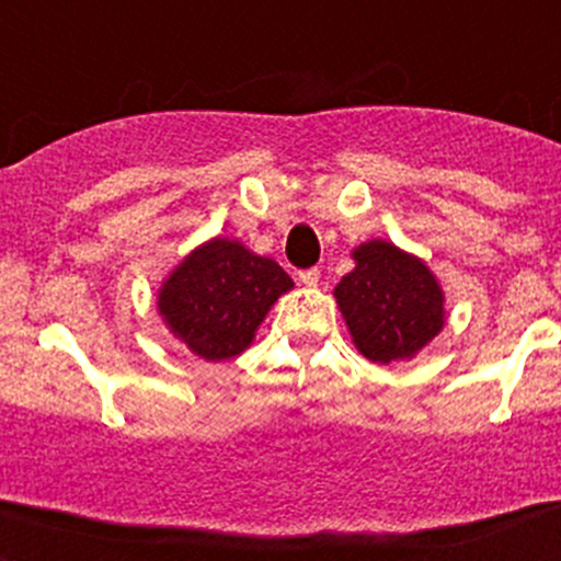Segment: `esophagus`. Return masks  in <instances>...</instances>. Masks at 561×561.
I'll return each mask as SVG.
<instances>
[{"instance_id":"1","label":"esophagus","mask_w":561,"mask_h":561,"mask_svg":"<svg viewBox=\"0 0 561 561\" xmlns=\"http://www.w3.org/2000/svg\"><path fill=\"white\" fill-rule=\"evenodd\" d=\"M319 278H321V273L316 267L302 270V273H299V280H302L305 286H316V283H319Z\"/></svg>"}]
</instances>
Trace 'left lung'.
Returning <instances> with one entry per match:
<instances>
[{"mask_svg":"<svg viewBox=\"0 0 561 561\" xmlns=\"http://www.w3.org/2000/svg\"><path fill=\"white\" fill-rule=\"evenodd\" d=\"M356 267L334 286L348 332L369 362L413 359L446 323V297L432 270L394 242L354 248Z\"/></svg>","mask_w":561,"mask_h":561,"instance_id":"obj_1","label":"left lung"}]
</instances>
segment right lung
<instances>
[{"label":"right lung","instance_id":"1","mask_svg":"<svg viewBox=\"0 0 561 561\" xmlns=\"http://www.w3.org/2000/svg\"><path fill=\"white\" fill-rule=\"evenodd\" d=\"M294 288L278 262L238 240L194 248L159 288V316L192 354L224 362L242 354L280 294Z\"/></svg>","mask_w":561,"mask_h":561}]
</instances>
